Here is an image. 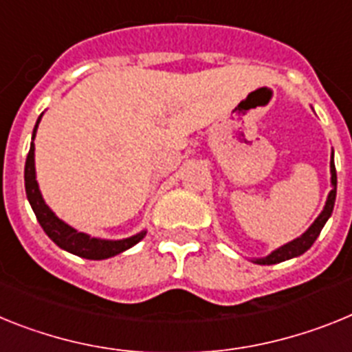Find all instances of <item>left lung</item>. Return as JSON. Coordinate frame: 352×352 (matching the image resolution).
Listing matches in <instances>:
<instances>
[{"label": "left lung", "mask_w": 352, "mask_h": 352, "mask_svg": "<svg viewBox=\"0 0 352 352\" xmlns=\"http://www.w3.org/2000/svg\"><path fill=\"white\" fill-rule=\"evenodd\" d=\"M329 173H331V191L328 193L326 198V204H324V209L320 210V214L316 218V221L311 223L310 227L303 232V234L292 239L290 243L283 244L280 248L273 250L269 255L261 256V258H252V262L258 265H273L280 264V262H285L289 258H296V256L303 255L307 250H310V246L316 243V239L319 237L320 230L326 225V221L329 219L333 212V207H335V198H337V170H335V161H333V152H331V161H329Z\"/></svg>", "instance_id": "left-lung-1"}]
</instances>
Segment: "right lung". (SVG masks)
<instances>
[{
    "instance_id": "right-lung-1",
    "label": "right lung",
    "mask_w": 352,
    "mask_h": 352,
    "mask_svg": "<svg viewBox=\"0 0 352 352\" xmlns=\"http://www.w3.org/2000/svg\"><path fill=\"white\" fill-rule=\"evenodd\" d=\"M44 115V113H42ZM42 115L36 120L35 127H33L32 134V145H30L28 157H26V164H24V188H26V197H28L30 206H32L33 212H35L36 219L41 223V227L47 234V237L53 241L56 246H60L65 252L78 255L81 258H88V261H104V258H111V256L118 255V253L125 252V250L133 248L134 244H138L140 241L146 235V230L138 232V234L125 237V239H102V237H91L90 234L76 230L74 227H70L69 223L60 219L56 214L51 210V207L45 204L44 197L41 193L38 182H36V172H35V145L33 140L36 136V129L41 124Z\"/></svg>"
}]
</instances>
